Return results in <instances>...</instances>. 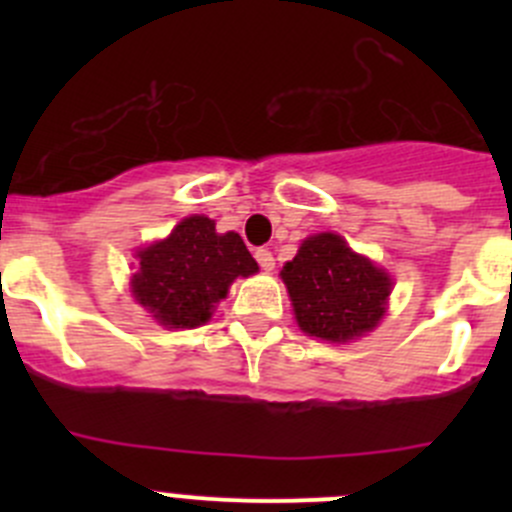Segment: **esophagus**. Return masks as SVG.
<instances>
[{"instance_id": "1", "label": "esophagus", "mask_w": 512, "mask_h": 512, "mask_svg": "<svg viewBox=\"0 0 512 512\" xmlns=\"http://www.w3.org/2000/svg\"><path fill=\"white\" fill-rule=\"evenodd\" d=\"M255 260H257V265H260L265 272H270L272 267H275V257H272V252L262 250V247L255 252Z\"/></svg>"}]
</instances>
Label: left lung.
<instances>
[{"mask_svg":"<svg viewBox=\"0 0 512 512\" xmlns=\"http://www.w3.org/2000/svg\"><path fill=\"white\" fill-rule=\"evenodd\" d=\"M280 275L294 319L309 337L344 344L364 337L386 314L389 272L354 252L337 232L307 237Z\"/></svg>","mask_w":512,"mask_h":512,"instance_id":"left-lung-1","label":"left lung"}]
</instances>
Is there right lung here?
Wrapping results in <instances>:
<instances>
[{"mask_svg": "<svg viewBox=\"0 0 512 512\" xmlns=\"http://www.w3.org/2000/svg\"><path fill=\"white\" fill-rule=\"evenodd\" d=\"M131 292L168 329H193L213 317L237 277L255 275V257L237 232L220 235L215 220L190 215L165 240L136 252Z\"/></svg>", "mask_w": 512, "mask_h": 512, "instance_id": "right-lung-1", "label": "right lung"}]
</instances>
